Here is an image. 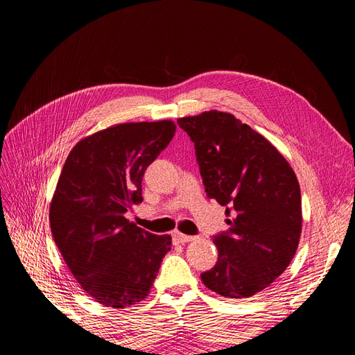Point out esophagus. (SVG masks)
Wrapping results in <instances>:
<instances>
[{
  "label": "esophagus",
  "instance_id": "34e87169",
  "mask_svg": "<svg viewBox=\"0 0 355 355\" xmlns=\"http://www.w3.org/2000/svg\"><path fill=\"white\" fill-rule=\"evenodd\" d=\"M192 240H194V237H191V235H185L182 232H173V241L175 243L184 244V243H188V241H192Z\"/></svg>",
  "mask_w": 355,
  "mask_h": 355
}]
</instances>
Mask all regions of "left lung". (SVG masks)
I'll list each match as a JSON object with an SVG mask.
<instances>
[{
	"label": "left lung",
	"mask_w": 355,
	"mask_h": 355,
	"mask_svg": "<svg viewBox=\"0 0 355 355\" xmlns=\"http://www.w3.org/2000/svg\"><path fill=\"white\" fill-rule=\"evenodd\" d=\"M178 124L194 144L207 197L230 216V228L213 235L218 262L201 280L220 296L250 297L280 277L296 253L302 202L295 171L231 114L209 111Z\"/></svg>",
	"instance_id": "left-lung-1"
}]
</instances>
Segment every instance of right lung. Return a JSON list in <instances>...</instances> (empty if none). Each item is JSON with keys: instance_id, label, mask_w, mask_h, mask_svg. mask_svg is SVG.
Wrapping results in <instances>:
<instances>
[{"instance_id": "obj_1", "label": "right lung", "mask_w": 355, "mask_h": 355, "mask_svg": "<svg viewBox=\"0 0 355 355\" xmlns=\"http://www.w3.org/2000/svg\"><path fill=\"white\" fill-rule=\"evenodd\" d=\"M171 121L125 123L72 148L50 206L53 239L75 280L105 306L144 300L170 250V235L124 218L141 202L148 166L173 139Z\"/></svg>"}]
</instances>
